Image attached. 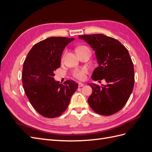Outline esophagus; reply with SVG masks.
<instances>
[{
    "label": "esophagus",
    "instance_id": "1",
    "mask_svg": "<svg viewBox=\"0 0 152 152\" xmlns=\"http://www.w3.org/2000/svg\"><path fill=\"white\" fill-rule=\"evenodd\" d=\"M78 84H79V87H83L84 86V83H82V82H79V83H78Z\"/></svg>",
    "mask_w": 152,
    "mask_h": 152
}]
</instances>
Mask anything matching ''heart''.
Masks as SVG:
<instances>
[{
	"instance_id": "heart-1",
	"label": "heart",
	"mask_w": 152,
	"mask_h": 152,
	"mask_svg": "<svg viewBox=\"0 0 152 152\" xmlns=\"http://www.w3.org/2000/svg\"><path fill=\"white\" fill-rule=\"evenodd\" d=\"M88 49L86 46H81L78 48L77 49ZM88 73V70L86 68H82L80 69H77L73 72V76L79 80H84L86 77V74Z\"/></svg>"
}]
</instances>
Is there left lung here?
Masks as SVG:
<instances>
[{"label":"left lung","mask_w":152,"mask_h":152,"mask_svg":"<svg viewBox=\"0 0 152 152\" xmlns=\"http://www.w3.org/2000/svg\"><path fill=\"white\" fill-rule=\"evenodd\" d=\"M79 38L95 52L98 66L92 79L107 82L101 86L89 84L93 93L87 102L96 113L111 115L124 107L134 87V66L129 53L118 40L103 34L79 35Z\"/></svg>","instance_id":"obj_1"}]
</instances>
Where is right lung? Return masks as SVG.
Wrapping results in <instances>:
<instances>
[{
    "mask_svg": "<svg viewBox=\"0 0 152 152\" xmlns=\"http://www.w3.org/2000/svg\"><path fill=\"white\" fill-rule=\"evenodd\" d=\"M74 38L51 37L35 44L23 63V86L31 104L41 115L54 118L66 110L78 88L73 80L61 84L54 80V71L61 66L64 49Z\"/></svg>",
    "mask_w": 152,
    "mask_h": 152,
    "instance_id": "1",
    "label": "right lung"
}]
</instances>
